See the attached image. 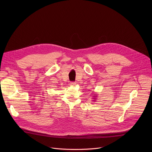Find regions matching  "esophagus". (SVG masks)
<instances>
[{"instance_id": "1", "label": "esophagus", "mask_w": 152, "mask_h": 152, "mask_svg": "<svg viewBox=\"0 0 152 152\" xmlns=\"http://www.w3.org/2000/svg\"><path fill=\"white\" fill-rule=\"evenodd\" d=\"M76 82H70V85H71V86H75V85H76Z\"/></svg>"}]
</instances>
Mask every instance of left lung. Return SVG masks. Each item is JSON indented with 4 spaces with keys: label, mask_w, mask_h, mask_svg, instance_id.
I'll return each instance as SVG.
<instances>
[{
    "label": "left lung",
    "mask_w": 152,
    "mask_h": 152,
    "mask_svg": "<svg viewBox=\"0 0 152 152\" xmlns=\"http://www.w3.org/2000/svg\"><path fill=\"white\" fill-rule=\"evenodd\" d=\"M93 99H94V101H95L96 100V97H97V94H96V93H94L93 94Z\"/></svg>",
    "instance_id": "8db88e82"
}]
</instances>
